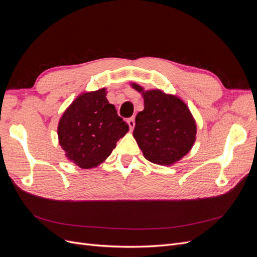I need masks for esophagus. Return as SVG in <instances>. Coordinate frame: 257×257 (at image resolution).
<instances>
[{
  "label": "esophagus",
  "instance_id": "1",
  "mask_svg": "<svg viewBox=\"0 0 257 257\" xmlns=\"http://www.w3.org/2000/svg\"><path fill=\"white\" fill-rule=\"evenodd\" d=\"M127 123H128L130 128L133 130V128L135 127V119H134V116H132V118H130V119L127 120Z\"/></svg>",
  "mask_w": 257,
  "mask_h": 257
}]
</instances>
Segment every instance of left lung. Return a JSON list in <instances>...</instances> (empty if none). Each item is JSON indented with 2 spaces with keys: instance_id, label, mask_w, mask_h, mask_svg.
<instances>
[{
  "instance_id": "8db88e82",
  "label": "left lung",
  "mask_w": 257,
  "mask_h": 257,
  "mask_svg": "<svg viewBox=\"0 0 257 257\" xmlns=\"http://www.w3.org/2000/svg\"><path fill=\"white\" fill-rule=\"evenodd\" d=\"M132 85L144 96L145 108L136 115L133 132L144 157L154 164H174L195 142L196 124L190 109L175 95Z\"/></svg>"
}]
</instances>
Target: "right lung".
<instances>
[{
  "instance_id": "1",
  "label": "right lung",
  "mask_w": 257,
  "mask_h": 257,
  "mask_svg": "<svg viewBox=\"0 0 257 257\" xmlns=\"http://www.w3.org/2000/svg\"><path fill=\"white\" fill-rule=\"evenodd\" d=\"M128 125L106 98V90L83 93L60 119L59 143L80 168L98 166L109 157Z\"/></svg>"
}]
</instances>
